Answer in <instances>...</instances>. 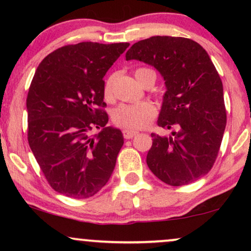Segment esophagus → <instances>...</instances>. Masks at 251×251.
<instances>
[{
	"label": "esophagus",
	"instance_id": "esophagus-1",
	"mask_svg": "<svg viewBox=\"0 0 251 251\" xmlns=\"http://www.w3.org/2000/svg\"><path fill=\"white\" fill-rule=\"evenodd\" d=\"M136 130H131V129H126L123 130V137H125L126 139H131L132 137H135L137 135Z\"/></svg>",
	"mask_w": 251,
	"mask_h": 251
}]
</instances>
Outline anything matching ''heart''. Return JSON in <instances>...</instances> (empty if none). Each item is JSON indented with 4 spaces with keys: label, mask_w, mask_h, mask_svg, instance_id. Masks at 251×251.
Returning a JSON list of instances; mask_svg holds the SVG:
<instances>
[{
    "label": "heart",
    "mask_w": 251,
    "mask_h": 251,
    "mask_svg": "<svg viewBox=\"0 0 251 251\" xmlns=\"http://www.w3.org/2000/svg\"><path fill=\"white\" fill-rule=\"evenodd\" d=\"M153 72L146 67L137 68L135 75L137 80L142 82L144 75ZM115 74L109 75L104 85V95L107 100L114 98V82ZM156 107L151 101H142L137 104L121 105L113 113V121L115 125L128 129H143L146 128L153 119L156 116Z\"/></svg>",
    "instance_id": "b5f03b06"
}]
</instances>
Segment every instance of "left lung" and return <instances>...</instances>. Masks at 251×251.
I'll return each mask as SVG.
<instances>
[{
  "label": "left lung",
  "instance_id": "left-lung-1",
  "mask_svg": "<svg viewBox=\"0 0 251 251\" xmlns=\"http://www.w3.org/2000/svg\"><path fill=\"white\" fill-rule=\"evenodd\" d=\"M126 59L160 72L167 91L157 126L176 129L169 137L151 135L147 166L171 186L200 179L217 159L226 126L223 83L207 51L191 39L152 36L133 44Z\"/></svg>",
  "mask_w": 251,
  "mask_h": 251
}]
</instances>
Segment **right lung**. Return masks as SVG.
<instances>
[{
    "label": "right lung",
    "mask_w": 251,
    "mask_h": 251,
    "mask_svg": "<svg viewBox=\"0 0 251 251\" xmlns=\"http://www.w3.org/2000/svg\"><path fill=\"white\" fill-rule=\"evenodd\" d=\"M129 43L81 42L61 47L37 67L27 95L28 144L50 186L87 199L107 183L123 145L106 126L102 80ZM94 127L102 131L90 135Z\"/></svg>",
    "instance_id": "right-lung-1"
}]
</instances>
